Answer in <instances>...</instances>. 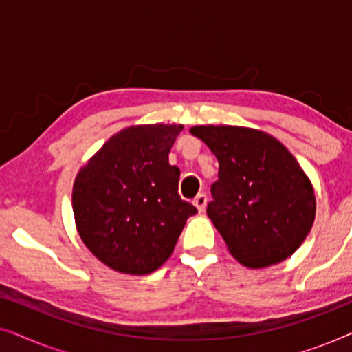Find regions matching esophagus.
I'll use <instances>...</instances> for the list:
<instances>
[{
    "mask_svg": "<svg viewBox=\"0 0 352 352\" xmlns=\"http://www.w3.org/2000/svg\"><path fill=\"white\" fill-rule=\"evenodd\" d=\"M206 201H208V199H206V195L205 194H199L194 199V205L197 206V210L200 211H205V208H206Z\"/></svg>",
    "mask_w": 352,
    "mask_h": 352,
    "instance_id": "1",
    "label": "esophagus"
}]
</instances>
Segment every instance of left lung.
I'll list each match as a JSON object with an SVG mask.
<instances>
[{
    "label": "left lung",
    "instance_id": "obj_1",
    "mask_svg": "<svg viewBox=\"0 0 352 352\" xmlns=\"http://www.w3.org/2000/svg\"><path fill=\"white\" fill-rule=\"evenodd\" d=\"M189 131L219 162L206 214L229 253L250 269L290 258L316 218L314 187L296 158L261 129L200 124Z\"/></svg>",
    "mask_w": 352,
    "mask_h": 352
}]
</instances>
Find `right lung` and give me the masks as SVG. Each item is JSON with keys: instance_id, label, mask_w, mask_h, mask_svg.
<instances>
[{"instance_id": "obj_1", "label": "right lung", "mask_w": 352, "mask_h": 352, "mask_svg": "<svg viewBox=\"0 0 352 352\" xmlns=\"http://www.w3.org/2000/svg\"><path fill=\"white\" fill-rule=\"evenodd\" d=\"M182 124H134L113 134L80 168L72 192L86 248L113 271L146 276L171 256L197 208L177 194L168 162Z\"/></svg>"}]
</instances>
